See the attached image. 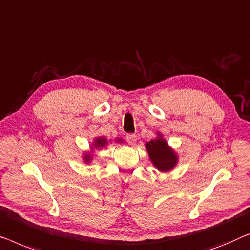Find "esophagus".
I'll list each match as a JSON object with an SVG mask.
<instances>
[{"instance_id":"1","label":"esophagus","mask_w":250,"mask_h":250,"mask_svg":"<svg viewBox=\"0 0 250 250\" xmlns=\"http://www.w3.org/2000/svg\"><path fill=\"white\" fill-rule=\"evenodd\" d=\"M125 139H126V142H128L129 145L133 146L137 142V136L135 135V133H129V135H126Z\"/></svg>"}]
</instances>
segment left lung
Returning <instances> with one entry per match:
<instances>
[{
	"label": "left lung",
	"instance_id": "obj_1",
	"mask_svg": "<svg viewBox=\"0 0 250 250\" xmlns=\"http://www.w3.org/2000/svg\"><path fill=\"white\" fill-rule=\"evenodd\" d=\"M146 150L152 164L160 172H170L177 167L179 156L175 150L168 145L163 133L156 131V137L145 144Z\"/></svg>",
	"mask_w": 250,
	"mask_h": 250
}]
</instances>
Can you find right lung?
<instances>
[{
    "instance_id": "add662e5",
    "label": "right lung",
    "mask_w": 250,
    "mask_h": 250,
    "mask_svg": "<svg viewBox=\"0 0 250 250\" xmlns=\"http://www.w3.org/2000/svg\"><path fill=\"white\" fill-rule=\"evenodd\" d=\"M115 143H124V139L121 138H115L114 140ZM112 143L111 140H107L106 137L104 136H100V137H95L93 139V142L89 145V150H86V152H83V163L86 164H90L91 161L94 159V153L95 150H100V149H103L104 147H106L108 144Z\"/></svg>"
}]
</instances>
